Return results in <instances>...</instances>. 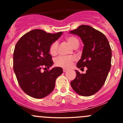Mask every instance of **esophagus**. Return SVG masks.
I'll use <instances>...</instances> for the list:
<instances>
[{"mask_svg":"<svg viewBox=\"0 0 123 123\" xmlns=\"http://www.w3.org/2000/svg\"><path fill=\"white\" fill-rule=\"evenodd\" d=\"M67 71V69H66V68H63V71H64V72H66Z\"/></svg>","mask_w":123,"mask_h":123,"instance_id":"esophagus-1","label":"esophagus"}]
</instances>
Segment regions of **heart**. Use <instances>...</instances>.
<instances>
[{
  "label": "heart",
  "mask_w": 123,
  "mask_h": 123,
  "mask_svg": "<svg viewBox=\"0 0 123 123\" xmlns=\"http://www.w3.org/2000/svg\"><path fill=\"white\" fill-rule=\"evenodd\" d=\"M66 40L68 43L73 47V48L75 49L77 48L79 45V42L76 38L74 37H68L66 38ZM58 43L57 42H54L52 43L49 48V51L50 54L52 55H55L57 54L58 51ZM74 61V58L71 56H60L56 58L55 60V63L56 66L61 67L68 68L71 67V64Z\"/></svg>",
  "instance_id": "b5f03b06"
}]
</instances>
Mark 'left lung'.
<instances>
[{"mask_svg":"<svg viewBox=\"0 0 123 123\" xmlns=\"http://www.w3.org/2000/svg\"><path fill=\"white\" fill-rule=\"evenodd\" d=\"M69 33L79 36L84 44L77 67L87 68L85 74L75 70L77 75L71 81V86L81 96H92L101 89L111 69L112 52L110 43L103 33L89 25H81Z\"/></svg>","mask_w":123,"mask_h":123,"instance_id":"obj_1","label":"left lung"}]
</instances>
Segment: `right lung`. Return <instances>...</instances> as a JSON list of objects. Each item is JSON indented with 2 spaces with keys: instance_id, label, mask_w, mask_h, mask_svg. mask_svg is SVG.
Returning a JSON list of instances; mask_svg holds the SVG:
<instances>
[{
  "instance_id": "1",
  "label": "right lung",
  "mask_w": 123,
  "mask_h": 123,
  "mask_svg": "<svg viewBox=\"0 0 123 123\" xmlns=\"http://www.w3.org/2000/svg\"><path fill=\"white\" fill-rule=\"evenodd\" d=\"M62 32L47 33L36 29L21 37L13 52V71L22 90L34 98L41 99L54 90L56 79L63 73L61 67L41 72L43 67L49 68L54 62L49 48Z\"/></svg>"
}]
</instances>
